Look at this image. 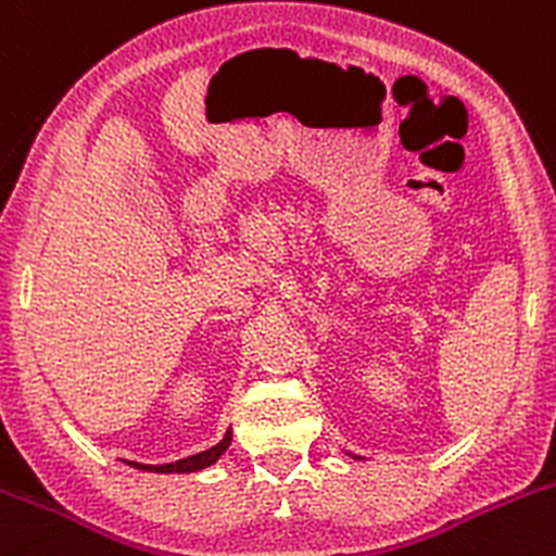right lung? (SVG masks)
I'll return each instance as SVG.
<instances>
[{
  "mask_svg": "<svg viewBox=\"0 0 556 556\" xmlns=\"http://www.w3.org/2000/svg\"><path fill=\"white\" fill-rule=\"evenodd\" d=\"M230 442H232V431H227L225 439H222V442L216 444V447L198 452V455L185 457V460L163 463V466H144V463H134V460H128V463H130V466H134V468H141V471H154V473H192V471H200V468H205V466H211V463L219 460V457L227 452V447H230Z\"/></svg>",
  "mask_w": 556,
  "mask_h": 556,
  "instance_id": "obj_1",
  "label": "right lung"
}]
</instances>
